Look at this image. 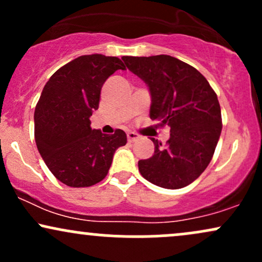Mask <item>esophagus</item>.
<instances>
[{"label":"esophagus","mask_w":262,"mask_h":262,"mask_svg":"<svg viewBox=\"0 0 262 262\" xmlns=\"http://www.w3.org/2000/svg\"><path fill=\"white\" fill-rule=\"evenodd\" d=\"M127 138H128V141H135L139 138V135H138L137 133H134V132H128L127 133Z\"/></svg>","instance_id":"esophagus-1"}]
</instances>
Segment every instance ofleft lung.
Instances as JSON below:
<instances>
[{"mask_svg": "<svg viewBox=\"0 0 262 262\" xmlns=\"http://www.w3.org/2000/svg\"><path fill=\"white\" fill-rule=\"evenodd\" d=\"M122 59L149 87L150 118L171 128L166 148L151 139L154 155L138 162L141 176L159 187H185L208 166L221 137L217 95L200 71L173 56Z\"/></svg>", "mask_w": 262, "mask_h": 262, "instance_id": "obj_1", "label": "left lung"}]
</instances>
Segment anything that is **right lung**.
<instances>
[{
    "label": "right lung",
    "mask_w": 262,
    "mask_h": 262,
    "mask_svg": "<svg viewBox=\"0 0 262 262\" xmlns=\"http://www.w3.org/2000/svg\"><path fill=\"white\" fill-rule=\"evenodd\" d=\"M125 70L121 59L102 54L82 55L60 68L45 83L34 111L39 154L60 182L89 187L107 176L113 155L127 144V134L92 129L101 89L111 75Z\"/></svg>",
    "instance_id": "right-lung-1"
}]
</instances>
